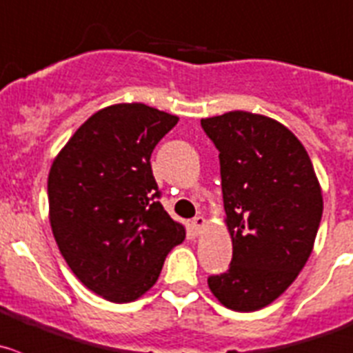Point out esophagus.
<instances>
[{"mask_svg": "<svg viewBox=\"0 0 353 353\" xmlns=\"http://www.w3.org/2000/svg\"><path fill=\"white\" fill-rule=\"evenodd\" d=\"M190 225H191V231H193L194 234H201V231H203L205 228V219L198 215V217H194L193 221H191Z\"/></svg>", "mask_w": 353, "mask_h": 353, "instance_id": "obj_1", "label": "esophagus"}]
</instances>
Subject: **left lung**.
Here are the masks:
<instances>
[{"label":"left lung","instance_id":"8db88e82","mask_svg":"<svg viewBox=\"0 0 353 353\" xmlns=\"http://www.w3.org/2000/svg\"><path fill=\"white\" fill-rule=\"evenodd\" d=\"M219 150L232 259L208 278L215 299L236 312L274 302L296 279L316 241L323 194L309 153L278 121L250 112L201 119Z\"/></svg>","mask_w":353,"mask_h":353}]
</instances>
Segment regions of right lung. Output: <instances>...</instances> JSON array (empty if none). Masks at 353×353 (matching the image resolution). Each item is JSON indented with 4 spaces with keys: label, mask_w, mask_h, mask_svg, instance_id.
Here are the masks:
<instances>
[{
    "label": "right lung",
    "mask_w": 353,
    "mask_h": 353,
    "mask_svg": "<svg viewBox=\"0 0 353 353\" xmlns=\"http://www.w3.org/2000/svg\"><path fill=\"white\" fill-rule=\"evenodd\" d=\"M176 115L119 103L91 115L48 176L50 222L79 281L108 302L145 295L186 236L159 201L152 152Z\"/></svg>",
    "instance_id": "obj_1"
}]
</instances>
